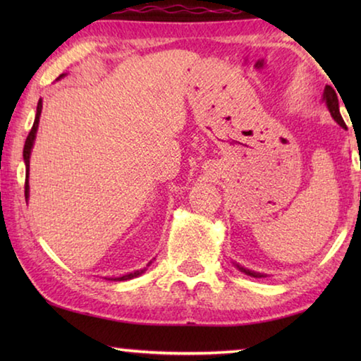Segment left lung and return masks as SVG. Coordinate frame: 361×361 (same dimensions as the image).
Returning <instances> with one entry per match:
<instances>
[{"instance_id": "8db88e82", "label": "left lung", "mask_w": 361, "mask_h": 361, "mask_svg": "<svg viewBox=\"0 0 361 361\" xmlns=\"http://www.w3.org/2000/svg\"><path fill=\"white\" fill-rule=\"evenodd\" d=\"M323 102L326 103V106H328V109H329V113H331V116L334 118V121L338 122V124L342 127V129H347L345 122H344V119H342V116H341V113H339V100H338V95H336V90L331 87V85H326V87H325V92H323ZM235 266H237V269H239L240 272L247 274V276H252V277H256V279L264 277V274L253 272V271H250V269H245V267H242V266H239V264H235Z\"/></svg>"}]
</instances>
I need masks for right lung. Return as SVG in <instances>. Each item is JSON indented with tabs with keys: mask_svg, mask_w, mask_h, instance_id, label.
<instances>
[{
	"mask_svg": "<svg viewBox=\"0 0 361 361\" xmlns=\"http://www.w3.org/2000/svg\"><path fill=\"white\" fill-rule=\"evenodd\" d=\"M65 75H62L60 78H63ZM41 109H42V102L39 100L38 102V106H36V116H35V122H33V127L32 130H30L28 137L25 140V146H23V161H25V199L28 200L30 197V185H28V175H30V154H32V148H33V143H35V138H36V132H38V124H39V116H41ZM149 261L148 264H146V267L140 269V271H135V272H130V274H126V276L122 277H114V279H106V280H118V282H122V280H130V279H135L138 276H142V274L146 271L151 266Z\"/></svg>",
	"mask_w": 361,
	"mask_h": 361,
	"instance_id": "add662e5",
	"label": "right lung"
}]
</instances>
